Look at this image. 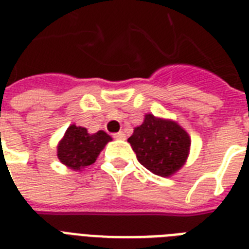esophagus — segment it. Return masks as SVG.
<instances>
[{
    "mask_svg": "<svg viewBox=\"0 0 249 249\" xmlns=\"http://www.w3.org/2000/svg\"><path fill=\"white\" fill-rule=\"evenodd\" d=\"M113 138H116V140H125V134L123 132L115 133V134H113Z\"/></svg>",
    "mask_w": 249,
    "mask_h": 249,
    "instance_id": "esophagus-1",
    "label": "esophagus"
}]
</instances>
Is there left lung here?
<instances>
[{"label": "left lung", "mask_w": 249, "mask_h": 249, "mask_svg": "<svg viewBox=\"0 0 249 249\" xmlns=\"http://www.w3.org/2000/svg\"><path fill=\"white\" fill-rule=\"evenodd\" d=\"M128 142L142 165L160 177H170L185 165L191 138L170 119L144 115L143 123L134 128Z\"/></svg>", "instance_id": "8db88e82"}]
</instances>
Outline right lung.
<instances>
[{"label": "right lung", "mask_w": 249, "mask_h": 249, "mask_svg": "<svg viewBox=\"0 0 249 249\" xmlns=\"http://www.w3.org/2000/svg\"><path fill=\"white\" fill-rule=\"evenodd\" d=\"M112 141L111 136L103 130L90 134L83 126L70 125L63 138L56 146V156L62 164L76 172L95 163L105 146Z\"/></svg>", "instance_id": "right-lung-1"}]
</instances>
